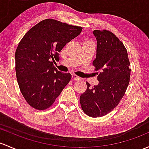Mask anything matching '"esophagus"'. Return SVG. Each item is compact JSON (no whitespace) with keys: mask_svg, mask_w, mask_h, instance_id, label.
Segmentation results:
<instances>
[{"mask_svg":"<svg viewBox=\"0 0 149 149\" xmlns=\"http://www.w3.org/2000/svg\"><path fill=\"white\" fill-rule=\"evenodd\" d=\"M72 79L74 80V81H80V80H81V78L77 76L76 75H72Z\"/></svg>","mask_w":149,"mask_h":149,"instance_id":"obj_1","label":"esophagus"}]
</instances>
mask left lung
Returning <instances> with one entry per match:
<instances>
[{"label":"left lung","instance_id":"obj_1","mask_svg":"<svg viewBox=\"0 0 149 149\" xmlns=\"http://www.w3.org/2000/svg\"><path fill=\"white\" fill-rule=\"evenodd\" d=\"M97 40L96 58L93 61L100 70L98 85L87 88L80 96L81 109L88 116L101 117L113 110L125 94L130 81L127 50L118 37L107 30H95Z\"/></svg>","mask_w":149,"mask_h":149}]
</instances>
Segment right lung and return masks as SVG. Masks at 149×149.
Instances as JSON below:
<instances>
[{
	"instance_id": "add662e5",
	"label": "right lung",
	"mask_w": 149,
	"mask_h": 149,
	"mask_svg": "<svg viewBox=\"0 0 149 149\" xmlns=\"http://www.w3.org/2000/svg\"><path fill=\"white\" fill-rule=\"evenodd\" d=\"M83 28L45 19L26 33L15 51V73L21 92L31 107L43 111L55 102L71 75L54 66L59 52Z\"/></svg>"
}]
</instances>
